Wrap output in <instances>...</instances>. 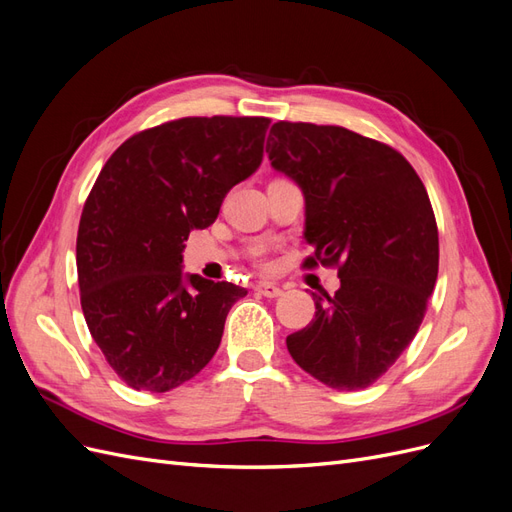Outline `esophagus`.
<instances>
[{"label":"esophagus","instance_id":"34e87169","mask_svg":"<svg viewBox=\"0 0 512 512\" xmlns=\"http://www.w3.org/2000/svg\"><path fill=\"white\" fill-rule=\"evenodd\" d=\"M256 290H258V294H262V297H267V299H277L282 294V288L277 284H271V282L256 284Z\"/></svg>","mask_w":512,"mask_h":512}]
</instances>
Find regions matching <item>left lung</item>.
I'll return each mask as SVG.
<instances>
[{
	"instance_id": "8db88e82",
	"label": "left lung",
	"mask_w": 512,
	"mask_h": 512,
	"mask_svg": "<svg viewBox=\"0 0 512 512\" xmlns=\"http://www.w3.org/2000/svg\"><path fill=\"white\" fill-rule=\"evenodd\" d=\"M271 166L305 196V267H337L339 290L286 337L301 369L337 391L386 374L425 318L438 280V224L421 177L393 147L342 126L277 121Z\"/></svg>"
}]
</instances>
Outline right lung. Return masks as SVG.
Returning <instances> with one entry per match:
<instances>
[{
    "mask_svg": "<svg viewBox=\"0 0 512 512\" xmlns=\"http://www.w3.org/2000/svg\"><path fill=\"white\" fill-rule=\"evenodd\" d=\"M267 117H183L130 136L91 188L76 237L81 307L115 374L136 391L188 382L218 350L247 290L183 277L190 230L215 222L262 162Z\"/></svg>",
    "mask_w": 512,
    "mask_h": 512,
    "instance_id": "obj_1",
    "label": "right lung"
}]
</instances>
